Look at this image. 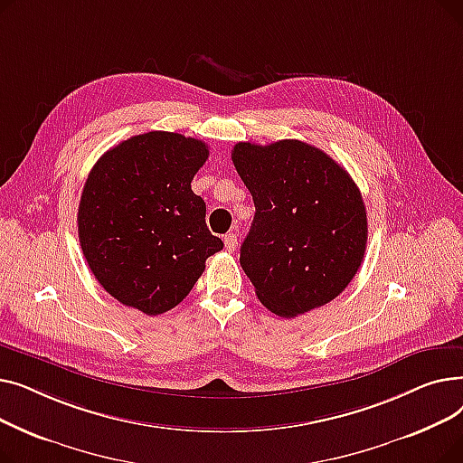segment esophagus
Here are the masks:
<instances>
[{
    "label": "esophagus",
    "mask_w": 463,
    "mask_h": 463,
    "mask_svg": "<svg viewBox=\"0 0 463 463\" xmlns=\"http://www.w3.org/2000/svg\"><path fill=\"white\" fill-rule=\"evenodd\" d=\"M236 246H238V238H236V234H234V232L225 234V248H227L229 251H234V250H236Z\"/></svg>",
    "instance_id": "obj_1"
}]
</instances>
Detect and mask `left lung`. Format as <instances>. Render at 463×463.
I'll return each instance as SVG.
<instances>
[{"mask_svg":"<svg viewBox=\"0 0 463 463\" xmlns=\"http://www.w3.org/2000/svg\"><path fill=\"white\" fill-rule=\"evenodd\" d=\"M232 163L255 203L240 264L260 304L297 317L344 293L368 244L366 206L347 170L293 138L238 142Z\"/></svg>","mask_w":463,"mask_h":463,"instance_id":"1","label":"left lung"}]
</instances>
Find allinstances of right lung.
I'll return each mask as SVG.
<instances>
[{"label":"right lung","mask_w":463,"mask_h":463,"mask_svg":"<svg viewBox=\"0 0 463 463\" xmlns=\"http://www.w3.org/2000/svg\"><path fill=\"white\" fill-rule=\"evenodd\" d=\"M203 140L150 131L119 142L90 170L79 204V240L95 279L146 315L178 306L223 250L191 189L208 159Z\"/></svg>","instance_id":"1"}]
</instances>
